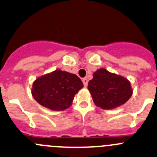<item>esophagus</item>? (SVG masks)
Segmentation results:
<instances>
[{
    "mask_svg": "<svg viewBox=\"0 0 157 157\" xmlns=\"http://www.w3.org/2000/svg\"><path fill=\"white\" fill-rule=\"evenodd\" d=\"M82 81H83V86L86 87V86H87L88 85V80L86 78H83V80H82Z\"/></svg>",
    "mask_w": 157,
    "mask_h": 157,
    "instance_id": "1",
    "label": "esophagus"
}]
</instances>
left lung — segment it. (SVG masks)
Returning a JSON list of instances; mask_svg holds the SVG:
<instances>
[{
    "label": "left lung",
    "instance_id": "left-lung-1",
    "mask_svg": "<svg viewBox=\"0 0 157 157\" xmlns=\"http://www.w3.org/2000/svg\"><path fill=\"white\" fill-rule=\"evenodd\" d=\"M87 88L96 106L103 109H113L124 104L133 94L127 79L103 68L94 72Z\"/></svg>",
    "mask_w": 157,
    "mask_h": 157
}]
</instances>
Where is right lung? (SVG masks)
<instances>
[{"mask_svg":"<svg viewBox=\"0 0 157 157\" xmlns=\"http://www.w3.org/2000/svg\"><path fill=\"white\" fill-rule=\"evenodd\" d=\"M83 86L76 74L56 70L33 82L32 95L37 103L48 109L63 110L71 106L74 95Z\"/></svg>","mask_w":157,"mask_h":157,"instance_id":"add662e5","label":"right lung"}]
</instances>
